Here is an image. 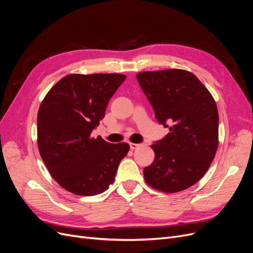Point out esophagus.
Here are the masks:
<instances>
[{
    "label": "esophagus",
    "mask_w": 253,
    "mask_h": 253,
    "mask_svg": "<svg viewBox=\"0 0 253 253\" xmlns=\"http://www.w3.org/2000/svg\"><path fill=\"white\" fill-rule=\"evenodd\" d=\"M141 145V143H134V142H129V148H131V150H135L137 148H139Z\"/></svg>",
    "instance_id": "1"
}]
</instances>
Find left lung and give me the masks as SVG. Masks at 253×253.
<instances>
[{
    "label": "left lung",
    "instance_id": "1",
    "mask_svg": "<svg viewBox=\"0 0 253 253\" xmlns=\"http://www.w3.org/2000/svg\"><path fill=\"white\" fill-rule=\"evenodd\" d=\"M155 116L169 131L152 144L154 162L143 170L150 187L165 193L186 190L208 171L218 147V112L210 91L186 70L136 75Z\"/></svg>",
    "mask_w": 253,
    "mask_h": 253
}]
</instances>
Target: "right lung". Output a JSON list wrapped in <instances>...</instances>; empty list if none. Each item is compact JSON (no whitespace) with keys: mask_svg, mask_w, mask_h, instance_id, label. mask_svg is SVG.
<instances>
[{"mask_svg":"<svg viewBox=\"0 0 253 253\" xmlns=\"http://www.w3.org/2000/svg\"><path fill=\"white\" fill-rule=\"evenodd\" d=\"M121 74H71L60 79L38 112V148L51 177L68 192L93 196L114 182L126 142L90 137L125 81Z\"/></svg>","mask_w":253,"mask_h":253,"instance_id":"add662e5","label":"right lung"}]
</instances>
